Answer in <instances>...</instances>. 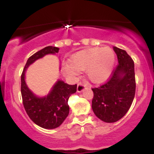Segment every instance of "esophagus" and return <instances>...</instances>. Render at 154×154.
<instances>
[{
    "instance_id": "esophagus-1",
    "label": "esophagus",
    "mask_w": 154,
    "mask_h": 154,
    "mask_svg": "<svg viewBox=\"0 0 154 154\" xmlns=\"http://www.w3.org/2000/svg\"><path fill=\"white\" fill-rule=\"evenodd\" d=\"M85 87H86V85L84 84V83L79 82V84L77 85V93H81V92H82L85 90Z\"/></svg>"
}]
</instances>
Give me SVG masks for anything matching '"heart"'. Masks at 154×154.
<instances>
[{
	"mask_svg": "<svg viewBox=\"0 0 154 154\" xmlns=\"http://www.w3.org/2000/svg\"><path fill=\"white\" fill-rule=\"evenodd\" d=\"M116 61V54L112 49L91 48L74 54L69 62L63 65V70L70 76H76L79 71L86 70L88 79L95 84H101L110 78Z\"/></svg>",
	"mask_w": 154,
	"mask_h": 154,
	"instance_id": "1",
	"label": "heart"
}]
</instances>
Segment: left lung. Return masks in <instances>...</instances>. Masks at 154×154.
<instances>
[{"instance_id":"obj_1","label":"left lung","mask_w":154,"mask_h":154,"mask_svg":"<svg viewBox=\"0 0 154 154\" xmlns=\"http://www.w3.org/2000/svg\"><path fill=\"white\" fill-rule=\"evenodd\" d=\"M119 64L109 81L93 88L92 109L95 116L107 123L117 122L128 112L135 93V66L125 51L114 47Z\"/></svg>"}]
</instances>
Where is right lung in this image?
Returning <instances> with one entry per match:
<instances>
[{
	"mask_svg": "<svg viewBox=\"0 0 154 154\" xmlns=\"http://www.w3.org/2000/svg\"><path fill=\"white\" fill-rule=\"evenodd\" d=\"M59 48L48 46L30 56L26 61L21 76V93L23 105L26 114L33 122L44 129H55L59 127L69 113L68 100L77 91V85H68L58 79L49 93L38 96L28 88L25 81L26 69L37 60L48 54H56Z\"/></svg>",
	"mask_w": 154,
	"mask_h": 154,
	"instance_id": "obj_1",
	"label": "right lung"
}]
</instances>
